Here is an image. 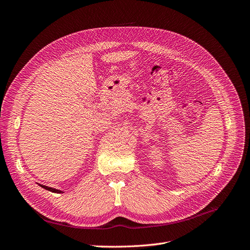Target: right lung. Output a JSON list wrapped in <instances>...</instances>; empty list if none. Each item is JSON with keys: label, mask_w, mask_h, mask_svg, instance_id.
I'll return each mask as SVG.
<instances>
[{"label": "right lung", "mask_w": 250, "mask_h": 250, "mask_svg": "<svg viewBox=\"0 0 250 250\" xmlns=\"http://www.w3.org/2000/svg\"><path fill=\"white\" fill-rule=\"evenodd\" d=\"M41 187H42V188H46V190H48V191H51V192H53V193H62V191H59V190H56V188H49V187H46V186H42V185H41Z\"/></svg>", "instance_id": "right-lung-1"}]
</instances>
